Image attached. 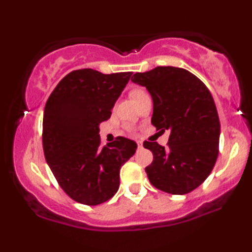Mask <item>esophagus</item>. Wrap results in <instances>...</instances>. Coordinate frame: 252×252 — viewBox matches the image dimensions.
Instances as JSON below:
<instances>
[{"label":"esophagus","mask_w":252,"mask_h":252,"mask_svg":"<svg viewBox=\"0 0 252 252\" xmlns=\"http://www.w3.org/2000/svg\"><path fill=\"white\" fill-rule=\"evenodd\" d=\"M137 147H138V148H142V147H143V143L141 142V141H137Z\"/></svg>","instance_id":"1"}]
</instances>
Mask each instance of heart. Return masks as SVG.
Segmentation results:
<instances>
[{
  "label": "heart",
  "mask_w": 252,
  "mask_h": 252,
  "mask_svg": "<svg viewBox=\"0 0 252 252\" xmlns=\"http://www.w3.org/2000/svg\"><path fill=\"white\" fill-rule=\"evenodd\" d=\"M146 94V92L143 91V90H140V89H136V90H132L131 94H130V96H131L132 99H136L138 96H141V94Z\"/></svg>",
  "instance_id": "1"
}]
</instances>
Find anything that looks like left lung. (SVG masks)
Returning <instances> with one entry per match:
<instances>
[{"mask_svg": "<svg viewBox=\"0 0 252 252\" xmlns=\"http://www.w3.org/2000/svg\"><path fill=\"white\" fill-rule=\"evenodd\" d=\"M131 82L152 96L156 130H170L167 148L143 143L154 156L146 167L150 184L170 194L192 192L206 180L218 158L220 122L212 94L198 77L173 66L135 73Z\"/></svg>", "mask_w": 252, "mask_h": 252, "instance_id": "1", "label": "left lung"}]
</instances>
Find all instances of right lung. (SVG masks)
I'll return each instance as SVG.
<instances>
[{
    "mask_svg": "<svg viewBox=\"0 0 252 252\" xmlns=\"http://www.w3.org/2000/svg\"><path fill=\"white\" fill-rule=\"evenodd\" d=\"M131 72L103 74L92 68L72 71L46 103L42 146L58 184L80 204L94 206L120 187V169L137 144L126 137L100 146L99 124L109 120Z\"/></svg>",
    "mask_w": 252,
    "mask_h": 252,
    "instance_id": "1",
    "label": "right lung"
}]
</instances>
